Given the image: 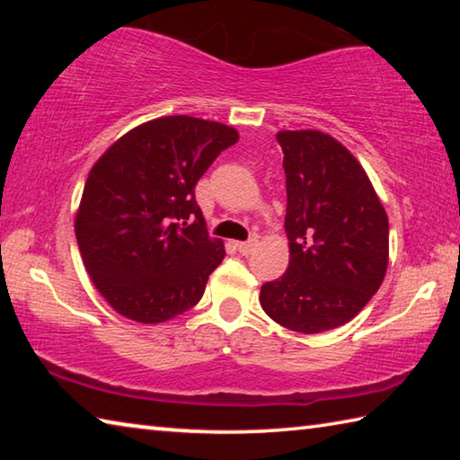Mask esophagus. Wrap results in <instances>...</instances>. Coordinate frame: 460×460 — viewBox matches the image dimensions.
Returning <instances> with one entry per match:
<instances>
[{
	"label": "esophagus",
	"instance_id": "esophagus-1",
	"mask_svg": "<svg viewBox=\"0 0 460 460\" xmlns=\"http://www.w3.org/2000/svg\"><path fill=\"white\" fill-rule=\"evenodd\" d=\"M255 247H258V239H255V237H252L249 241H239V243H237V249H239V252L243 253V255L252 253Z\"/></svg>",
	"mask_w": 460,
	"mask_h": 460
}]
</instances>
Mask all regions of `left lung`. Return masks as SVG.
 Segmentation results:
<instances>
[{
	"mask_svg": "<svg viewBox=\"0 0 460 460\" xmlns=\"http://www.w3.org/2000/svg\"><path fill=\"white\" fill-rule=\"evenodd\" d=\"M286 172L290 263L261 286L270 318L296 332L345 324L379 290L387 270L389 225L355 155L316 129L279 131Z\"/></svg>",
	"mask_w": 460,
	"mask_h": 460,
	"instance_id": "1",
	"label": "left lung"
}]
</instances>
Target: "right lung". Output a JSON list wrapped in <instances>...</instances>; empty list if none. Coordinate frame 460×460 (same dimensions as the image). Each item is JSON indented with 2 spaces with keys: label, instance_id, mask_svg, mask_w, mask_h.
Here are the masks:
<instances>
[{
  "label": "right lung",
  "instance_id": "1",
  "mask_svg": "<svg viewBox=\"0 0 460 460\" xmlns=\"http://www.w3.org/2000/svg\"><path fill=\"white\" fill-rule=\"evenodd\" d=\"M239 139L217 121H147L101 155L84 184L75 233L101 296L131 321L155 324L192 308L225 258L194 199L199 178Z\"/></svg>",
  "mask_w": 460,
  "mask_h": 460
}]
</instances>
